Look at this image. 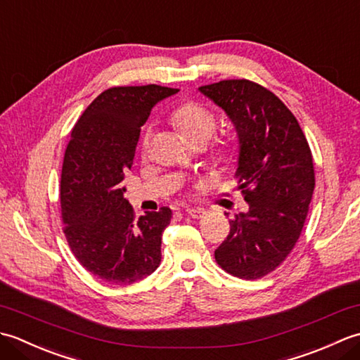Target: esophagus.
Instances as JSON below:
<instances>
[{"instance_id": "34e87169", "label": "esophagus", "mask_w": 360, "mask_h": 360, "mask_svg": "<svg viewBox=\"0 0 360 360\" xmlns=\"http://www.w3.org/2000/svg\"><path fill=\"white\" fill-rule=\"evenodd\" d=\"M186 213H187L188 217L200 219V218H202L205 215V210L200 209V207H190V209H186Z\"/></svg>"}]
</instances>
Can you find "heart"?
Returning <instances> with one entry per match:
<instances>
[{"label": "heart", "instance_id": "obj_1", "mask_svg": "<svg viewBox=\"0 0 360 360\" xmlns=\"http://www.w3.org/2000/svg\"><path fill=\"white\" fill-rule=\"evenodd\" d=\"M172 122L188 142L198 139L209 141L217 125L213 112L205 106L193 102L178 106L172 114ZM142 148H148V131L142 137Z\"/></svg>", "mask_w": 360, "mask_h": 360}]
</instances>
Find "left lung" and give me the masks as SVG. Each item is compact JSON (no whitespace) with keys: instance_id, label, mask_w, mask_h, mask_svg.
Wrapping results in <instances>:
<instances>
[{"instance_id":"left-lung-1","label":"left lung","mask_w":360,"mask_h":360,"mask_svg":"<svg viewBox=\"0 0 360 360\" xmlns=\"http://www.w3.org/2000/svg\"><path fill=\"white\" fill-rule=\"evenodd\" d=\"M200 91L235 127V176L249 204L231 221L215 259L235 277L255 280L280 266L302 233L316 186L309 145L294 114L262 85L223 80Z\"/></svg>"}]
</instances>
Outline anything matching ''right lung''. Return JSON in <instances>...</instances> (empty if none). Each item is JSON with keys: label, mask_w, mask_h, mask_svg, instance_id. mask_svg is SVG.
<instances>
[{"label": "right lung", "mask_w": 360, "mask_h": 360, "mask_svg": "<svg viewBox=\"0 0 360 360\" xmlns=\"http://www.w3.org/2000/svg\"><path fill=\"white\" fill-rule=\"evenodd\" d=\"M179 89L116 86L97 96L72 128L63 159L60 201L68 244L79 263L111 285H131L158 269L172 210L134 218L125 178L141 127Z\"/></svg>", "instance_id": "1"}]
</instances>
